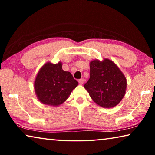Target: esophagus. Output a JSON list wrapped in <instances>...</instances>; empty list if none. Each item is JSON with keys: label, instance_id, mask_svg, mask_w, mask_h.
Instances as JSON below:
<instances>
[{"label": "esophagus", "instance_id": "obj_1", "mask_svg": "<svg viewBox=\"0 0 155 155\" xmlns=\"http://www.w3.org/2000/svg\"><path fill=\"white\" fill-rule=\"evenodd\" d=\"M78 83H79L81 85H83V83H84V79H83V78H81V79L78 80Z\"/></svg>", "mask_w": 155, "mask_h": 155}]
</instances>
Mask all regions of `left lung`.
I'll return each mask as SVG.
<instances>
[{"instance_id":"1","label":"left lung","mask_w":155,"mask_h":155,"mask_svg":"<svg viewBox=\"0 0 155 155\" xmlns=\"http://www.w3.org/2000/svg\"><path fill=\"white\" fill-rule=\"evenodd\" d=\"M90 77L84 85L91 99L103 108L116 106L124 98L127 79L114 62L108 59L90 62Z\"/></svg>"}]
</instances>
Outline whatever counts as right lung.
Returning a JSON list of instances; mask_svg holds the SVG:
<instances>
[{
	"label": "right lung",
	"instance_id": "add662e5",
	"mask_svg": "<svg viewBox=\"0 0 155 155\" xmlns=\"http://www.w3.org/2000/svg\"><path fill=\"white\" fill-rule=\"evenodd\" d=\"M78 84L71 73L62 70L61 62H47L37 74L34 88L41 103L57 107L66 101Z\"/></svg>",
	"mask_w": 155,
	"mask_h": 155
}]
</instances>
